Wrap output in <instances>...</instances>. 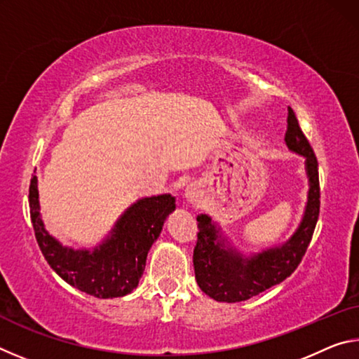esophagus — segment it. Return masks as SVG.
I'll return each mask as SVG.
<instances>
[{
    "mask_svg": "<svg viewBox=\"0 0 359 359\" xmlns=\"http://www.w3.org/2000/svg\"><path fill=\"white\" fill-rule=\"evenodd\" d=\"M185 199H187V203H190V204H198L199 201H201V188L194 184L188 185L185 190Z\"/></svg>",
    "mask_w": 359,
    "mask_h": 359,
    "instance_id": "obj_1",
    "label": "esophagus"
}]
</instances>
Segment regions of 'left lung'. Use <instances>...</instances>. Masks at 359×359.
Instances as JSON below:
<instances>
[{"mask_svg":"<svg viewBox=\"0 0 359 359\" xmlns=\"http://www.w3.org/2000/svg\"><path fill=\"white\" fill-rule=\"evenodd\" d=\"M285 142L291 151L306 158L309 196L304 217L296 233L285 244L245 258L226 245L208 215H199L198 241L193 250L196 282L205 294L220 302H241L263 293L290 277L299 266L311 244L320 214L318 161L299 126L296 114L288 107Z\"/></svg>","mask_w":359,"mask_h":359,"instance_id":"obj_1","label":"left lung"}]
</instances>
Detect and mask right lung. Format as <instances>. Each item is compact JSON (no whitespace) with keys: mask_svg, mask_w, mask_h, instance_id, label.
<instances>
[{"mask_svg":"<svg viewBox=\"0 0 359 359\" xmlns=\"http://www.w3.org/2000/svg\"><path fill=\"white\" fill-rule=\"evenodd\" d=\"M38 179L29 184V215L36 241L48 266L71 287L101 299L130 294L145 269V259L166 217L175 209L171 194L139 199L125 210L111 234L93 250H74L52 238L39 214Z\"/></svg>","mask_w":359,"mask_h":359,"instance_id":"obj_1","label":"right lung"}]
</instances>
